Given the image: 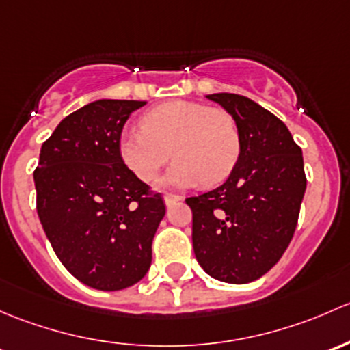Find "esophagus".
Returning a JSON list of instances; mask_svg holds the SVG:
<instances>
[{
  "instance_id": "1",
  "label": "esophagus",
  "mask_w": 350,
  "mask_h": 350,
  "mask_svg": "<svg viewBox=\"0 0 350 350\" xmlns=\"http://www.w3.org/2000/svg\"><path fill=\"white\" fill-rule=\"evenodd\" d=\"M163 200H165V205H167V207H170V205L176 204V202H180L182 199H180L178 196H174V193H165Z\"/></svg>"
}]
</instances>
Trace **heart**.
<instances>
[{
  "instance_id": "obj_1",
  "label": "heart",
  "mask_w": 350,
  "mask_h": 350,
  "mask_svg": "<svg viewBox=\"0 0 350 350\" xmlns=\"http://www.w3.org/2000/svg\"><path fill=\"white\" fill-rule=\"evenodd\" d=\"M118 150L122 163L139 180L150 182L175 157L160 185L185 189L204 180L228 178L241 153L237 122L224 109L192 100L160 104L142 118V129L121 133Z\"/></svg>"
}]
</instances>
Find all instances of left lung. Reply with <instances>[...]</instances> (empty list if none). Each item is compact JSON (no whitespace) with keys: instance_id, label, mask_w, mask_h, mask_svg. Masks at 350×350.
Returning a JSON list of instances; mask_svg holds the SVG:
<instances>
[{"instance_id":"1","label":"left lung","mask_w":350,"mask_h":350,"mask_svg":"<svg viewBox=\"0 0 350 350\" xmlns=\"http://www.w3.org/2000/svg\"><path fill=\"white\" fill-rule=\"evenodd\" d=\"M205 97L236 120L241 153L221 187L185 200L193 253L212 278L251 283L280 261L293 237L307 189L304 157L284 122L250 97Z\"/></svg>"}]
</instances>
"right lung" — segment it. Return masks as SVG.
I'll use <instances>...</instances> for the list:
<instances>
[{
	"label": "right lung",
	"instance_id": "add662e5",
	"mask_svg": "<svg viewBox=\"0 0 350 350\" xmlns=\"http://www.w3.org/2000/svg\"><path fill=\"white\" fill-rule=\"evenodd\" d=\"M143 100L99 99L59 122L33 174L42 228L62 265L103 291L133 286L151 266L165 215L160 193L120 157L122 126Z\"/></svg>",
	"mask_w": 350,
	"mask_h": 350
}]
</instances>
